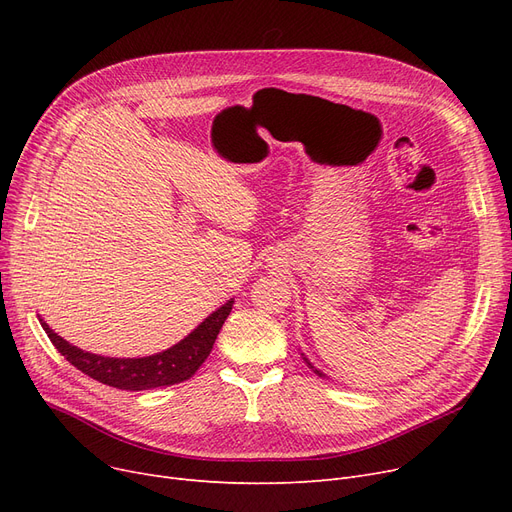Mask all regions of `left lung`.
<instances>
[{
  "label": "left lung",
  "mask_w": 512,
  "mask_h": 512,
  "mask_svg": "<svg viewBox=\"0 0 512 512\" xmlns=\"http://www.w3.org/2000/svg\"><path fill=\"white\" fill-rule=\"evenodd\" d=\"M305 361H307V359H305ZM307 365H309V367H311V369H313V365H311V363H309V361H307ZM313 371H315V373H317V375H324V373H321V371H317V369H313Z\"/></svg>",
  "instance_id": "8db88e82"
}]
</instances>
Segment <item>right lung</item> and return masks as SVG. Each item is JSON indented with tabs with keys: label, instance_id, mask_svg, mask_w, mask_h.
Here are the masks:
<instances>
[{
	"label": "right lung",
	"instance_id": "add662e5",
	"mask_svg": "<svg viewBox=\"0 0 512 512\" xmlns=\"http://www.w3.org/2000/svg\"><path fill=\"white\" fill-rule=\"evenodd\" d=\"M232 303L234 301L230 299L218 311H213L195 332L188 334L172 348H168V351L143 359H114L93 355L66 342L62 336L53 332L43 319L41 326L53 342V346L62 353V357L76 369L89 375V378L118 390H151L180 384L188 378H193L195 371L209 357L213 342L218 338L226 317L232 311Z\"/></svg>",
	"mask_w": 512,
	"mask_h": 512
}]
</instances>
